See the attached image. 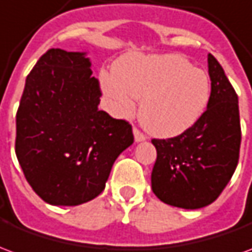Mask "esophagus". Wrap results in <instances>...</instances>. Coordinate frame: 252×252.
I'll use <instances>...</instances> for the list:
<instances>
[{
  "label": "esophagus",
  "instance_id": "esophagus-1",
  "mask_svg": "<svg viewBox=\"0 0 252 252\" xmlns=\"http://www.w3.org/2000/svg\"><path fill=\"white\" fill-rule=\"evenodd\" d=\"M133 136H135V142L136 143L144 142V140L147 139V136H146L144 133H142V132L139 131L137 128H133Z\"/></svg>",
  "mask_w": 252,
  "mask_h": 252
}]
</instances>
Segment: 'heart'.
Listing matches in <instances>:
<instances>
[{"label": "heart", "instance_id": "b5f03b06", "mask_svg": "<svg viewBox=\"0 0 252 252\" xmlns=\"http://www.w3.org/2000/svg\"><path fill=\"white\" fill-rule=\"evenodd\" d=\"M101 86L117 115H129L133 99H142V124L163 137L191 128L211 98L206 72L180 55H128L119 61L113 72L101 74Z\"/></svg>", "mask_w": 252, "mask_h": 252}]
</instances>
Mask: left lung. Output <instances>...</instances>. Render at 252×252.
I'll return each instance as SVG.
<instances>
[{"instance_id": "8db88e82", "label": "left lung", "mask_w": 252, "mask_h": 252, "mask_svg": "<svg viewBox=\"0 0 252 252\" xmlns=\"http://www.w3.org/2000/svg\"><path fill=\"white\" fill-rule=\"evenodd\" d=\"M211 98L204 115L178 136L153 139V191L164 204L198 209L221 194L238 166L242 140L238 94L212 54Z\"/></svg>"}]
</instances>
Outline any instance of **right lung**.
Segmentation results:
<instances>
[{
    "mask_svg": "<svg viewBox=\"0 0 252 252\" xmlns=\"http://www.w3.org/2000/svg\"><path fill=\"white\" fill-rule=\"evenodd\" d=\"M86 52L51 48L25 81L16 115V155L28 184L51 205L75 206L105 189L133 143L126 120L98 110V79Z\"/></svg>",
    "mask_w": 252,
    "mask_h": 252,
    "instance_id": "obj_1",
    "label": "right lung"
}]
</instances>
